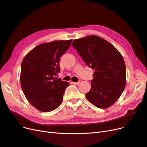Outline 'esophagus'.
Wrapping results in <instances>:
<instances>
[{
    "label": "esophagus",
    "mask_w": 147,
    "mask_h": 147,
    "mask_svg": "<svg viewBox=\"0 0 147 147\" xmlns=\"http://www.w3.org/2000/svg\"><path fill=\"white\" fill-rule=\"evenodd\" d=\"M73 84H76V85H78V84L80 83V82H72Z\"/></svg>",
    "instance_id": "1"
}]
</instances>
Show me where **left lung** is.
I'll use <instances>...</instances> for the list:
<instances>
[{
    "label": "left lung",
    "mask_w": 147,
    "mask_h": 147,
    "mask_svg": "<svg viewBox=\"0 0 147 147\" xmlns=\"http://www.w3.org/2000/svg\"><path fill=\"white\" fill-rule=\"evenodd\" d=\"M72 46L86 65L94 70L87 99L100 109L112 105L126 86V65L122 55L110 43L96 35L75 39Z\"/></svg>",
    "instance_id": "1"
}]
</instances>
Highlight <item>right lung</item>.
I'll return each mask as SVG.
<instances>
[{
    "label": "right lung",
    "instance_id": "add662e5",
    "mask_svg": "<svg viewBox=\"0 0 147 147\" xmlns=\"http://www.w3.org/2000/svg\"><path fill=\"white\" fill-rule=\"evenodd\" d=\"M72 40L42 43L32 49L22 61L20 82L26 99L43 112L61 105L69 83L56 77L60 71L59 59Z\"/></svg>",
    "mask_w": 147,
    "mask_h": 147
}]
</instances>
